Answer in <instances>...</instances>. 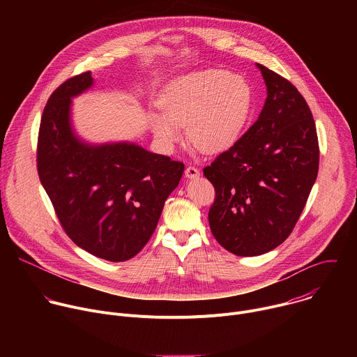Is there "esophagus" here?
Instances as JSON below:
<instances>
[{
	"label": "esophagus",
	"instance_id": "1",
	"mask_svg": "<svg viewBox=\"0 0 357 357\" xmlns=\"http://www.w3.org/2000/svg\"><path fill=\"white\" fill-rule=\"evenodd\" d=\"M199 175H200V171L196 167H193V165H188L186 167V169H185V176L186 178L193 179V178H197Z\"/></svg>",
	"mask_w": 357,
	"mask_h": 357
}]
</instances>
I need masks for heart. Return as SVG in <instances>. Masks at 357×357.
<instances>
[{
  "mask_svg": "<svg viewBox=\"0 0 357 357\" xmlns=\"http://www.w3.org/2000/svg\"><path fill=\"white\" fill-rule=\"evenodd\" d=\"M251 103V87L243 76L205 69L172 80L160 100L162 114H152L149 121L165 144L178 141L181 127L188 125L189 141L202 152L216 154L238 139Z\"/></svg>",
  "mask_w": 357,
  "mask_h": 357,
  "instance_id": "heart-1",
  "label": "heart"
}]
</instances>
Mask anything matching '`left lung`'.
<instances>
[{"mask_svg":"<svg viewBox=\"0 0 357 357\" xmlns=\"http://www.w3.org/2000/svg\"><path fill=\"white\" fill-rule=\"evenodd\" d=\"M267 86L254 123L203 174L215 186L209 225L241 257L271 251L294 230L315 183L319 144L307 101L285 77L257 63Z\"/></svg>","mask_w":357,"mask_h":357,"instance_id":"8db88e82","label":"left lung"}]
</instances>
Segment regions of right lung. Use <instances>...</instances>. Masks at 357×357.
<instances>
[{"label":"right lung","instance_id":"1","mask_svg":"<svg viewBox=\"0 0 357 357\" xmlns=\"http://www.w3.org/2000/svg\"><path fill=\"white\" fill-rule=\"evenodd\" d=\"M91 83L90 72H83L50 94L39 126L36 168L73 243L119 263L148 243L185 165L135 144H82L69 123L70 97Z\"/></svg>","mask_w":357,"mask_h":357}]
</instances>
